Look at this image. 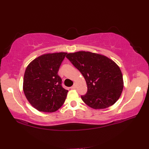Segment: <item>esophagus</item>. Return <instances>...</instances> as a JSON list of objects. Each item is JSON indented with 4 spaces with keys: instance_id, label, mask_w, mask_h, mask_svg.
<instances>
[{
    "instance_id": "34e87169",
    "label": "esophagus",
    "mask_w": 149,
    "mask_h": 149,
    "mask_svg": "<svg viewBox=\"0 0 149 149\" xmlns=\"http://www.w3.org/2000/svg\"><path fill=\"white\" fill-rule=\"evenodd\" d=\"M76 88H77V86H76V85H75V84H74V85L73 86H72V87H71V89H75Z\"/></svg>"
}]
</instances>
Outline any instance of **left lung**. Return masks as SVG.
I'll return each mask as SVG.
<instances>
[{
  "instance_id": "left-lung-1",
  "label": "left lung",
  "mask_w": 149,
  "mask_h": 149,
  "mask_svg": "<svg viewBox=\"0 0 149 149\" xmlns=\"http://www.w3.org/2000/svg\"><path fill=\"white\" fill-rule=\"evenodd\" d=\"M66 57L85 78L88 91L81 98L87 105L95 109H104L118 100L124 82L120 67L114 61L88 51L69 53Z\"/></svg>"
}]
</instances>
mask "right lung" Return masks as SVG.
<instances>
[{
	"label": "right lung",
	"instance_id": "right-lung-1",
	"mask_svg": "<svg viewBox=\"0 0 149 149\" xmlns=\"http://www.w3.org/2000/svg\"><path fill=\"white\" fill-rule=\"evenodd\" d=\"M67 52L47 53L28 65L23 78V91L27 100L40 111L52 113L63 104L68 90L61 86L58 74Z\"/></svg>",
	"mask_w": 149,
	"mask_h": 149
}]
</instances>
